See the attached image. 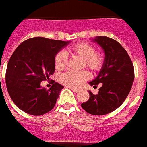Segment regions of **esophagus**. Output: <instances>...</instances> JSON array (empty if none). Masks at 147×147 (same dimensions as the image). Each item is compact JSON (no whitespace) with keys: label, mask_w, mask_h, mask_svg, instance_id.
Segmentation results:
<instances>
[{"label":"esophagus","mask_w":147,"mask_h":147,"mask_svg":"<svg viewBox=\"0 0 147 147\" xmlns=\"http://www.w3.org/2000/svg\"><path fill=\"white\" fill-rule=\"evenodd\" d=\"M69 88H70L71 90H73V92H78L79 91H80V89H78V88H72V87H69Z\"/></svg>","instance_id":"1"}]
</instances>
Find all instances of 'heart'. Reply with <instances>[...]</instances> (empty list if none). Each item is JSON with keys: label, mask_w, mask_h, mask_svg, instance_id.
Wrapping results in <instances>:
<instances>
[{"label": "heart", "mask_w": 147, "mask_h": 147, "mask_svg": "<svg viewBox=\"0 0 147 147\" xmlns=\"http://www.w3.org/2000/svg\"><path fill=\"white\" fill-rule=\"evenodd\" d=\"M95 47L88 42H81L69 47V51L73 55L80 57L83 61V65L90 69L92 71L100 70L104 64V56L100 53L95 52ZM66 56L65 53L59 52L55 56V66L56 69L62 70L65 67ZM89 74L87 71H68L63 74L60 78V82L68 87H80L88 80Z\"/></svg>", "instance_id": "heart-1"}]
</instances>
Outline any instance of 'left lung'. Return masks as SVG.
Listing matches in <instances>:
<instances>
[{"mask_svg":"<svg viewBox=\"0 0 147 147\" xmlns=\"http://www.w3.org/2000/svg\"><path fill=\"white\" fill-rule=\"evenodd\" d=\"M104 51V64L94 80L89 85L96 88L97 94L89 91L88 101L82 104L85 111L95 115L109 114L123 103L131 91L135 78L134 67L127 52L120 43L106 36L92 39Z\"/></svg>","mask_w":147,"mask_h":147,"instance_id":"8db88e82","label":"left lung"}]
</instances>
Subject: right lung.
Masks as SVG:
<instances>
[{
	"label": "right lung",
	"instance_id": "add662e5",
	"mask_svg": "<svg viewBox=\"0 0 147 147\" xmlns=\"http://www.w3.org/2000/svg\"><path fill=\"white\" fill-rule=\"evenodd\" d=\"M69 42L35 37L16 47L7 65L5 82L9 96L19 109L30 115H41L55 107L64 87L54 82L47 90L41 82L54 74L55 55Z\"/></svg>",
	"mask_w": 147,
	"mask_h": 147
}]
</instances>
